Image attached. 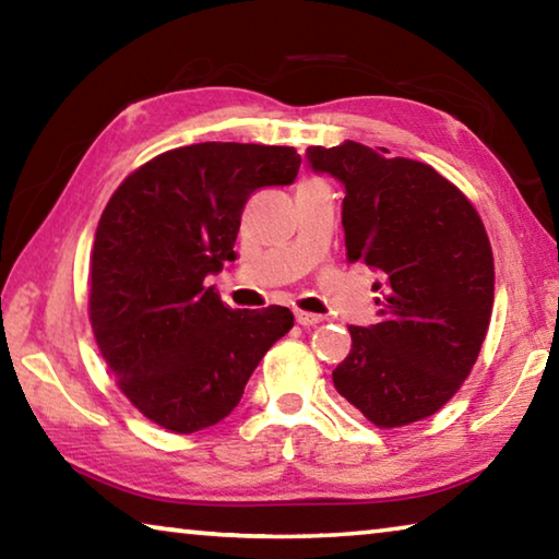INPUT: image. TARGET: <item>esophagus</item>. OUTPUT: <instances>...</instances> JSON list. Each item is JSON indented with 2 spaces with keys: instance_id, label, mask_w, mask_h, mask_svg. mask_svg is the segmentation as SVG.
<instances>
[{
  "instance_id": "34e87169",
  "label": "esophagus",
  "mask_w": 559,
  "mask_h": 559,
  "mask_svg": "<svg viewBox=\"0 0 559 559\" xmlns=\"http://www.w3.org/2000/svg\"><path fill=\"white\" fill-rule=\"evenodd\" d=\"M296 323H298V325H302V328H310V325L323 323V316L306 313V310H296Z\"/></svg>"
}]
</instances>
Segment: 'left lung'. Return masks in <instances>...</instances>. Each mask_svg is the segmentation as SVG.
Instances as JSON below:
<instances>
[{
    "label": "left lung",
    "instance_id": "1",
    "mask_svg": "<svg viewBox=\"0 0 559 559\" xmlns=\"http://www.w3.org/2000/svg\"><path fill=\"white\" fill-rule=\"evenodd\" d=\"M345 140L308 165L345 187L347 261L377 273L380 320L349 325L333 384L374 427L437 414L476 365L493 310V251L478 212L437 169Z\"/></svg>",
    "mask_w": 559,
    "mask_h": 559
}]
</instances>
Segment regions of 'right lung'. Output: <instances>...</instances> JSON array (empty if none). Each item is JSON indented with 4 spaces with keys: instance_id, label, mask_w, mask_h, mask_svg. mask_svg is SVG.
Here are the masks:
<instances>
[{
    "instance_id": "right-lung-1",
    "label": "right lung",
    "mask_w": 559,
    "mask_h": 559,
    "mask_svg": "<svg viewBox=\"0 0 559 559\" xmlns=\"http://www.w3.org/2000/svg\"><path fill=\"white\" fill-rule=\"evenodd\" d=\"M293 147L200 143L122 179L91 251V328L120 392L175 433L219 424L261 357L293 328L288 308L231 310L210 273L234 261L249 197L293 185Z\"/></svg>"
}]
</instances>
